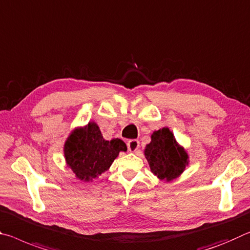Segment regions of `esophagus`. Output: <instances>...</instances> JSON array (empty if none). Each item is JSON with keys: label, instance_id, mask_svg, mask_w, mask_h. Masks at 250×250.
<instances>
[{"label": "esophagus", "instance_id": "obj_1", "mask_svg": "<svg viewBox=\"0 0 250 250\" xmlns=\"http://www.w3.org/2000/svg\"><path fill=\"white\" fill-rule=\"evenodd\" d=\"M127 148L129 152H136L140 148V142L137 140H130L127 142Z\"/></svg>", "mask_w": 250, "mask_h": 250}]
</instances>
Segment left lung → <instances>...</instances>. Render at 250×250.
I'll list each match as a JSON object with an SVG mask.
<instances>
[{"label":"left lung","mask_w":250,"mask_h":250,"mask_svg":"<svg viewBox=\"0 0 250 250\" xmlns=\"http://www.w3.org/2000/svg\"><path fill=\"white\" fill-rule=\"evenodd\" d=\"M145 156L150 170L159 179L166 181H171L181 175L188 164L186 152L177 145L168 128L154 132L152 142L146 146Z\"/></svg>","instance_id":"left-lung-1"}]
</instances>
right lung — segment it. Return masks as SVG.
<instances>
[{
	"label": "right lung",
	"mask_w": 250,
	"mask_h": 250,
	"mask_svg": "<svg viewBox=\"0 0 250 250\" xmlns=\"http://www.w3.org/2000/svg\"><path fill=\"white\" fill-rule=\"evenodd\" d=\"M121 150L127 147L120 138L105 141L95 123L75 129L69 135L64 147L67 165L81 181L88 182L107 170Z\"/></svg>",
	"instance_id": "1"
}]
</instances>
